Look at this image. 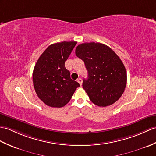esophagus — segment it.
<instances>
[{
	"label": "esophagus",
	"mask_w": 156,
	"mask_h": 156,
	"mask_svg": "<svg viewBox=\"0 0 156 156\" xmlns=\"http://www.w3.org/2000/svg\"><path fill=\"white\" fill-rule=\"evenodd\" d=\"M77 82L79 83L80 85V86L82 85V80L80 78H79L77 79Z\"/></svg>",
	"instance_id": "1"
}]
</instances>
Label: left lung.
<instances>
[{
  "label": "left lung",
  "instance_id": "1",
  "mask_svg": "<svg viewBox=\"0 0 156 156\" xmlns=\"http://www.w3.org/2000/svg\"><path fill=\"white\" fill-rule=\"evenodd\" d=\"M75 52L88 70L82 87L90 100L100 107L118 100L126 88L127 74L117 54L109 46L94 42L79 44Z\"/></svg>",
  "mask_w": 156,
  "mask_h": 156
}]
</instances>
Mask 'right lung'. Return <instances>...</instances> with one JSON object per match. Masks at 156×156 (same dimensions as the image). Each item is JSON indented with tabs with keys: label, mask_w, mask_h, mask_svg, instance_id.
Instances as JSON below:
<instances>
[{
	"label": "right lung",
	"mask_w": 156,
	"mask_h": 156,
	"mask_svg": "<svg viewBox=\"0 0 156 156\" xmlns=\"http://www.w3.org/2000/svg\"><path fill=\"white\" fill-rule=\"evenodd\" d=\"M76 43L64 41L50 45L36 63L32 74L34 90L47 106H64L80 86L71 79L70 71L64 65Z\"/></svg>",
	"instance_id": "1"
}]
</instances>
